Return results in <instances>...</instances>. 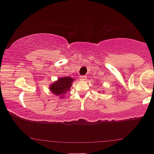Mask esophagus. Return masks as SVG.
<instances>
[{"instance_id": "34e87169", "label": "esophagus", "mask_w": 154, "mask_h": 154, "mask_svg": "<svg viewBox=\"0 0 154 154\" xmlns=\"http://www.w3.org/2000/svg\"><path fill=\"white\" fill-rule=\"evenodd\" d=\"M86 76H85V75H81V76L79 77V79L80 80H82V81H84V80H86Z\"/></svg>"}]
</instances>
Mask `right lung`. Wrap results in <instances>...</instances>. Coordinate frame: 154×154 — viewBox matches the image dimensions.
Listing matches in <instances>:
<instances>
[{
  "label": "right lung",
  "instance_id": "1",
  "mask_svg": "<svg viewBox=\"0 0 154 154\" xmlns=\"http://www.w3.org/2000/svg\"><path fill=\"white\" fill-rule=\"evenodd\" d=\"M74 78L70 77H65L58 78L57 81L54 82L49 86V89L56 96H60V98H65L64 96L68 91H70V87L72 86Z\"/></svg>",
  "mask_w": 154,
  "mask_h": 154
}]
</instances>
